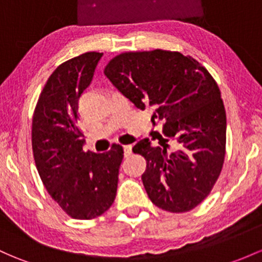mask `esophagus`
I'll use <instances>...</instances> for the list:
<instances>
[{
  "mask_svg": "<svg viewBox=\"0 0 262 262\" xmlns=\"http://www.w3.org/2000/svg\"><path fill=\"white\" fill-rule=\"evenodd\" d=\"M132 154V145H124V156L128 157Z\"/></svg>",
  "mask_w": 262,
  "mask_h": 262,
  "instance_id": "esophagus-1",
  "label": "esophagus"
}]
</instances>
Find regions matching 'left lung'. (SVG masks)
<instances>
[{
	"label": "left lung",
	"mask_w": 262,
	"mask_h": 262,
	"mask_svg": "<svg viewBox=\"0 0 262 262\" xmlns=\"http://www.w3.org/2000/svg\"><path fill=\"white\" fill-rule=\"evenodd\" d=\"M104 74L138 109L153 110L162 133L133 152L144 157L142 181L150 201L182 213L197 207L219 180L226 154V112L216 80L192 56L178 51L122 52Z\"/></svg>",
	"instance_id": "left-lung-1"
}]
</instances>
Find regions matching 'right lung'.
Returning <instances> with one entry per match:
<instances>
[{"mask_svg":"<svg viewBox=\"0 0 262 262\" xmlns=\"http://www.w3.org/2000/svg\"><path fill=\"white\" fill-rule=\"evenodd\" d=\"M101 52H85L55 69L32 117V152L43 186L70 217L92 220L108 211L117 196L124 150L113 144L96 154L82 149L78 99L93 80Z\"/></svg>","mask_w":262,"mask_h":262,"instance_id":"right-lung-1","label":"right lung"}]
</instances>
